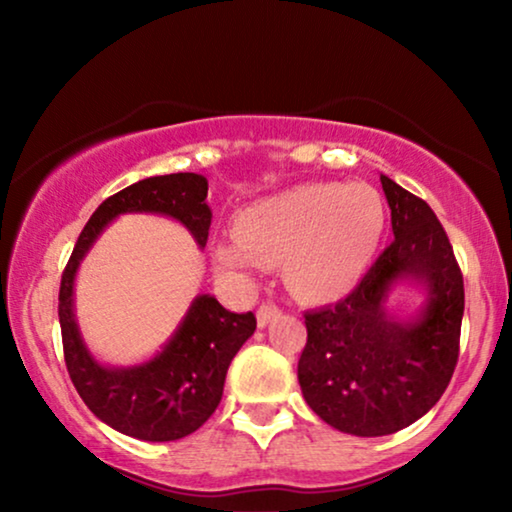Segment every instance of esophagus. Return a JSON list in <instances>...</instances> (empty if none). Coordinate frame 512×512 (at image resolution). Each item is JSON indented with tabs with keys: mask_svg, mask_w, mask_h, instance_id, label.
<instances>
[{
	"mask_svg": "<svg viewBox=\"0 0 512 512\" xmlns=\"http://www.w3.org/2000/svg\"><path fill=\"white\" fill-rule=\"evenodd\" d=\"M279 314V307L277 305H272V303H263L261 307H258V312H256V321H258V326H268L272 319H275Z\"/></svg>",
	"mask_w": 512,
	"mask_h": 512,
	"instance_id": "1",
	"label": "esophagus"
}]
</instances>
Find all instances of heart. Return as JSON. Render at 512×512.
I'll return each instance as SVG.
<instances>
[{
	"label": "heart",
	"mask_w": 512,
	"mask_h": 512,
	"mask_svg": "<svg viewBox=\"0 0 512 512\" xmlns=\"http://www.w3.org/2000/svg\"><path fill=\"white\" fill-rule=\"evenodd\" d=\"M387 223L368 184H300L254 202L235 219V237L214 244V263L235 282L282 261L298 296L331 300L352 289L373 261Z\"/></svg>",
	"instance_id": "heart-1"
}]
</instances>
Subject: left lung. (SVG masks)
<instances>
[{"instance_id":"1","label":"left lung","mask_w":512,"mask_h":512,"mask_svg":"<svg viewBox=\"0 0 512 512\" xmlns=\"http://www.w3.org/2000/svg\"><path fill=\"white\" fill-rule=\"evenodd\" d=\"M394 242L340 303L305 312L298 382L310 408L352 436H389L440 401L459 359L464 277L445 228L422 198L380 177ZM401 281L425 286L427 305L398 322L386 310Z\"/></svg>"}]
</instances>
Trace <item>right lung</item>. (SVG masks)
Returning a JSON list of instances; mask_svg holds the SVG:
<instances>
[{
  "instance_id": "1",
  "label": "right lung",
  "mask_w": 512,
  "mask_h": 512,
  "mask_svg": "<svg viewBox=\"0 0 512 512\" xmlns=\"http://www.w3.org/2000/svg\"><path fill=\"white\" fill-rule=\"evenodd\" d=\"M121 214H163L207 244L212 209L207 179L195 172L137 181L95 209L74 244L60 282V331L65 363L90 412L111 429L149 443H167L198 431L221 403L233 356L256 331L254 312H228L202 293L188 307L170 342L153 359L130 368L104 366L88 352L74 317L76 270L104 228Z\"/></svg>"
}]
</instances>
